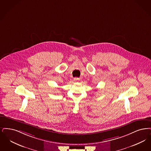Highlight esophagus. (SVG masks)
<instances>
[{"instance_id":"1","label":"esophagus","mask_w":151,"mask_h":151,"mask_svg":"<svg viewBox=\"0 0 151 151\" xmlns=\"http://www.w3.org/2000/svg\"><path fill=\"white\" fill-rule=\"evenodd\" d=\"M74 81L75 82H78L79 81V78H74Z\"/></svg>"}]
</instances>
